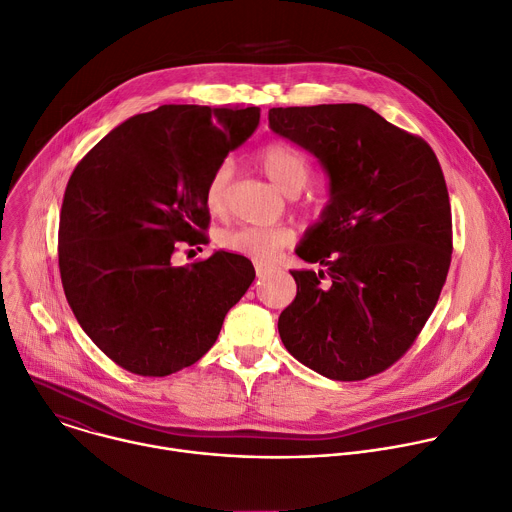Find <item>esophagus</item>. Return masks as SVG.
<instances>
[{"label":"esophagus","mask_w":512,"mask_h":512,"mask_svg":"<svg viewBox=\"0 0 512 512\" xmlns=\"http://www.w3.org/2000/svg\"><path fill=\"white\" fill-rule=\"evenodd\" d=\"M270 270H272L270 266H262V264H258V266H256V276H258V278H264Z\"/></svg>","instance_id":"1"}]
</instances>
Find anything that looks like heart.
<instances>
[{
    "mask_svg": "<svg viewBox=\"0 0 512 512\" xmlns=\"http://www.w3.org/2000/svg\"><path fill=\"white\" fill-rule=\"evenodd\" d=\"M258 162L264 173L289 195L299 193L311 179L313 166L305 152L289 142H268L258 150ZM234 166L223 160L215 166L207 181L205 203L213 215H223L230 199V183ZM295 234L287 225H240L219 236V244L236 254L248 256L256 262H272L276 254L293 242Z\"/></svg>",
    "mask_w": 512,
    "mask_h": 512,
    "instance_id": "obj_1",
    "label": "heart"
}]
</instances>
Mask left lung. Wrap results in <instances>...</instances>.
Instances as JSON below:
<instances>
[{
    "mask_svg": "<svg viewBox=\"0 0 512 512\" xmlns=\"http://www.w3.org/2000/svg\"><path fill=\"white\" fill-rule=\"evenodd\" d=\"M270 128L315 154L331 201L297 254L325 272L291 270L295 301L282 344L331 380H364L399 362L445 285L451 207L431 146L360 103L272 107Z\"/></svg>",
    "mask_w": 512,
    "mask_h": 512,
    "instance_id": "8db88e82",
    "label": "left lung"
}]
</instances>
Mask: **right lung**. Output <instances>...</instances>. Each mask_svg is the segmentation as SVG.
I'll list each match as a JSON object with an SVG mask.
<instances>
[{"mask_svg": "<svg viewBox=\"0 0 512 512\" xmlns=\"http://www.w3.org/2000/svg\"><path fill=\"white\" fill-rule=\"evenodd\" d=\"M260 122V107L160 105L99 140L75 166L59 221L67 301L93 344L138 376L195 364L256 276L246 256L207 242L211 173Z\"/></svg>", "mask_w": 512, "mask_h": 512, "instance_id": "add662e5", "label": "right lung"}]
</instances>
